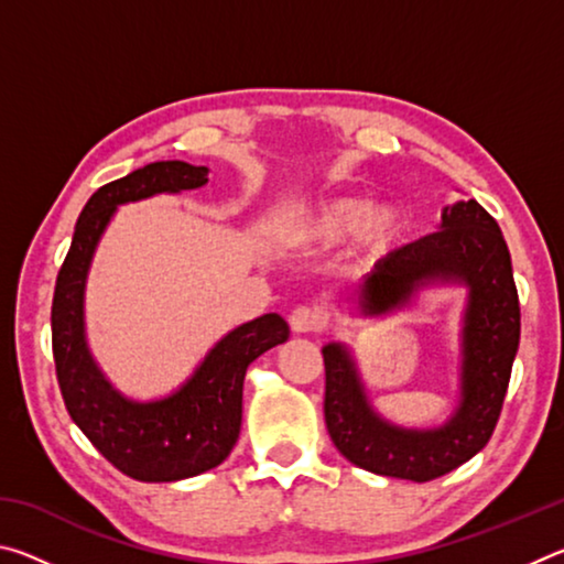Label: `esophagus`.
Returning a JSON list of instances; mask_svg holds the SVG:
<instances>
[{
    "instance_id": "esophagus-1",
    "label": "esophagus",
    "mask_w": 564,
    "mask_h": 564,
    "mask_svg": "<svg viewBox=\"0 0 564 564\" xmlns=\"http://www.w3.org/2000/svg\"><path fill=\"white\" fill-rule=\"evenodd\" d=\"M289 323H291L293 333H316L323 328V316L318 308H311V305H299V308L291 313Z\"/></svg>"
}]
</instances>
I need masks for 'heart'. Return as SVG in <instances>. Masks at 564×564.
I'll list each match as a JSON object with an SVG mask.
<instances>
[{
  "mask_svg": "<svg viewBox=\"0 0 564 564\" xmlns=\"http://www.w3.org/2000/svg\"><path fill=\"white\" fill-rule=\"evenodd\" d=\"M408 231L405 214L393 204L370 206L366 198L336 196L308 208L291 228V243L303 253H326L352 238L368 265L386 261Z\"/></svg>",
  "mask_w": 564,
  "mask_h": 564,
  "instance_id": "b5f03b06",
  "label": "heart"
}]
</instances>
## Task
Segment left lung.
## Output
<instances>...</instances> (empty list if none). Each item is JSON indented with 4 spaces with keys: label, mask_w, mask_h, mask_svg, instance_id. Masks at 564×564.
<instances>
[{
    "label": "left lung",
    "mask_w": 564,
    "mask_h": 564,
    "mask_svg": "<svg viewBox=\"0 0 564 564\" xmlns=\"http://www.w3.org/2000/svg\"><path fill=\"white\" fill-rule=\"evenodd\" d=\"M427 285H465L460 398L437 427H400L370 405L346 343L323 346L326 427L338 453L362 470L427 482L488 445L520 346V301L508 243L495 218L467 198L443 208L435 234L398 248L358 285V313L383 318L408 308Z\"/></svg>",
    "instance_id": "8db88e82"
}]
</instances>
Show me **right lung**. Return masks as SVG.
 Here are the masks:
<instances>
[{
    "label": "right lung",
    "instance_id": "obj_1",
    "mask_svg": "<svg viewBox=\"0 0 564 564\" xmlns=\"http://www.w3.org/2000/svg\"><path fill=\"white\" fill-rule=\"evenodd\" d=\"M206 184V166L154 161L101 186L84 206L56 275L52 350L64 405L91 445L141 482H176L221 465L241 433L248 366L291 333L279 313L248 321L228 330L174 393L147 403L119 393L94 360L84 326V291L94 251L117 208Z\"/></svg>",
    "mask_w": 564,
    "mask_h": 564
}]
</instances>
